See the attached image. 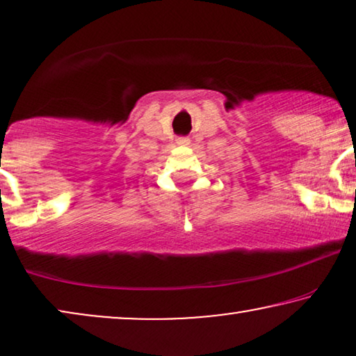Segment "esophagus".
Wrapping results in <instances>:
<instances>
[{"label": "esophagus", "mask_w": 356, "mask_h": 356, "mask_svg": "<svg viewBox=\"0 0 356 356\" xmlns=\"http://www.w3.org/2000/svg\"><path fill=\"white\" fill-rule=\"evenodd\" d=\"M177 144L178 145H189V139L188 138H178Z\"/></svg>", "instance_id": "1"}]
</instances>
